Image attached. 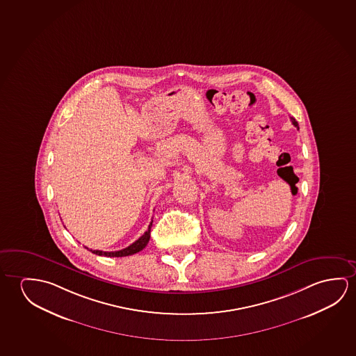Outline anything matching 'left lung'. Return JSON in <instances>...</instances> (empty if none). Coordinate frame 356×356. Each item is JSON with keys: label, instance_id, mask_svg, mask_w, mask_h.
I'll list each match as a JSON object with an SVG mask.
<instances>
[{"label": "left lung", "instance_id": "1", "mask_svg": "<svg viewBox=\"0 0 356 356\" xmlns=\"http://www.w3.org/2000/svg\"><path fill=\"white\" fill-rule=\"evenodd\" d=\"M291 120H292V124H293V126H295L296 128H297V129H298V123H297V122H296L295 118H293V117H291Z\"/></svg>", "mask_w": 356, "mask_h": 356}]
</instances>
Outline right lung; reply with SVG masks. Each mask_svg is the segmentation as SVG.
<instances>
[{
	"label": "right lung",
	"instance_id": "1",
	"mask_svg": "<svg viewBox=\"0 0 356 356\" xmlns=\"http://www.w3.org/2000/svg\"><path fill=\"white\" fill-rule=\"evenodd\" d=\"M153 223V222H152ZM152 223L149 225L148 230L143 234L138 241H134L133 244H131L129 246H127L124 249H122V250H118V252H102V250H92V249H88L90 252H92L93 254H96V255H99V257H128V255H133V254H137V252L143 250L147 244L149 243V239H150V228H152Z\"/></svg>",
	"mask_w": 356,
	"mask_h": 356
}]
</instances>
